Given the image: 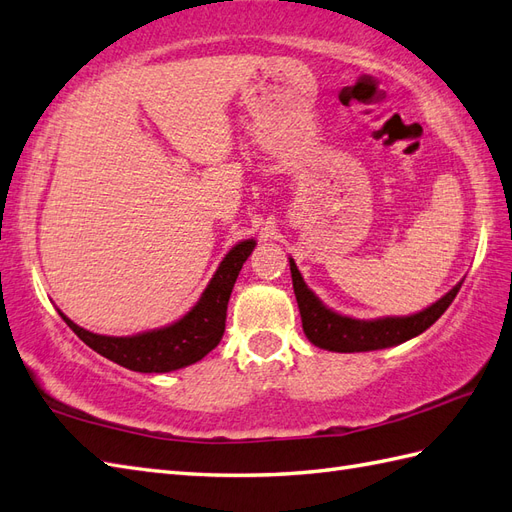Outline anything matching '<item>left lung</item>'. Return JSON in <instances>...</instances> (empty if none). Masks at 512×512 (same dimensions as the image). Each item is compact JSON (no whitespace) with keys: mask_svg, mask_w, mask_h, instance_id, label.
Wrapping results in <instances>:
<instances>
[{"mask_svg":"<svg viewBox=\"0 0 512 512\" xmlns=\"http://www.w3.org/2000/svg\"><path fill=\"white\" fill-rule=\"evenodd\" d=\"M290 272H292V285L296 294V303H299L301 323L307 340L314 347L336 351V353H360V351H377L397 347V344L406 342L414 336L423 334L427 327H432L438 318L445 314L451 301L456 299L460 285H454L445 296H441L436 303L425 307L423 312L410 314V316H384L375 320H358L342 316L334 310H329L323 301L307 288L299 268H296L294 259H290Z\"/></svg>","mask_w":512,"mask_h":512,"instance_id":"8db88e82","label":"left lung"}]
</instances>
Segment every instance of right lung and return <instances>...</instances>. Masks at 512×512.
I'll list each match as a JSON object with an SVG mask.
<instances>
[{
  "instance_id": "add662e5",
  "label": "right lung",
  "mask_w": 512,
  "mask_h": 512,
  "mask_svg": "<svg viewBox=\"0 0 512 512\" xmlns=\"http://www.w3.org/2000/svg\"><path fill=\"white\" fill-rule=\"evenodd\" d=\"M253 248L255 240L235 244L220 261L218 270L213 272L198 303L168 327L144 331V334L135 336H100L78 327L61 310H58V314L87 347L104 355L106 360L130 368V371L170 373L176 368H185L205 358L222 340L224 323H227V305L235 279L240 275L248 255L253 253Z\"/></svg>"
}]
</instances>
